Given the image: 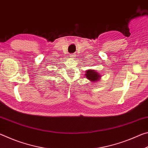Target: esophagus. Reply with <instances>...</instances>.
Returning <instances> with one entry per match:
<instances>
[{
    "label": "esophagus",
    "instance_id": "34e87169",
    "mask_svg": "<svg viewBox=\"0 0 148 148\" xmlns=\"http://www.w3.org/2000/svg\"><path fill=\"white\" fill-rule=\"evenodd\" d=\"M71 57V58H73V57H74V54H71V57Z\"/></svg>",
    "mask_w": 148,
    "mask_h": 148
}]
</instances>
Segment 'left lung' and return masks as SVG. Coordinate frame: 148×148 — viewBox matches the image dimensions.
<instances>
[{"instance_id":"8db88e82","label":"left lung","mask_w":148,"mask_h":148,"mask_svg":"<svg viewBox=\"0 0 148 148\" xmlns=\"http://www.w3.org/2000/svg\"><path fill=\"white\" fill-rule=\"evenodd\" d=\"M85 76H86L87 79L91 82H98L101 78V75L96 71L93 69H89L86 71V74H85Z\"/></svg>"}]
</instances>
